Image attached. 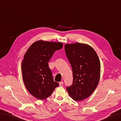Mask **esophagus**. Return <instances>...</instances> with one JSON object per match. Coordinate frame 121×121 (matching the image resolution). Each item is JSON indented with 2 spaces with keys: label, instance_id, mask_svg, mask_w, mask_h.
<instances>
[{
  "label": "esophagus",
  "instance_id": "1",
  "mask_svg": "<svg viewBox=\"0 0 121 121\" xmlns=\"http://www.w3.org/2000/svg\"><path fill=\"white\" fill-rule=\"evenodd\" d=\"M63 84V81H61V82H59V85H60V86H62Z\"/></svg>",
  "mask_w": 121,
  "mask_h": 121
}]
</instances>
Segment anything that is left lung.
I'll list each match as a JSON object with an SVG mask.
<instances>
[{
	"mask_svg": "<svg viewBox=\"0 0 121 121\" xmlns=\"http://www.w3.org/2000/svg\"><path fill=\"white\" fill-rule=\"evenodd\" d=\"M65 54L72 69L73 83L67 90L75 101H81L95 90L100 77V63L94 50L80 43L66 44Z\"/></svg>",
	"mask_w": 121,
	"mask_h": 121,
	"instance_id": "1",
	"label": "left lung"
}]
</instances>
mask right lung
Listing matches in <instances>:
<instances>
[{
  "instance_id": "right-lung-1",
  "label": "right lung",
  "mask_w": 121,
  "mask_h": 121,
  "mask_svg": "<svg viewBox=\"0 0 121 121\" xmlns=\"http://www.w3.org/2000/svg\"><path fill=\"white\" fill-rule=\"evenodd\" d=\"M62 46L60 42L40 40L31 45L25 54L21 65L23 82L28 91L38 99L48 98L59 86L54 81L48 62Z\"/></svg>"
}]
</instances>
